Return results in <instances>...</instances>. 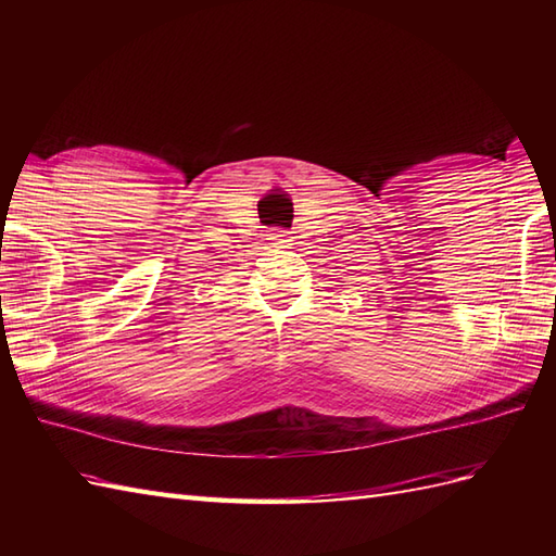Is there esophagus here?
I'll use <instances>...</instances> for the list:
<instances>
[{
    "label": "esophagus",
    "instance_id": "esophagus-1",
    "mask_svg": "<svg viewBox=\"0 0 556 556\" xmlns=\"http://www.w3.org/2000/svg\"><path fill=\"white\" fill-rule=\"evenodd\" d=\"M274 241H276V245H278V248H290V245H292V239H290V237H288V233H285V231L276 233V237H274Z\"/></svg>",
    "mask_w": 556,
    "mask_h": 556
}]
</instances>
